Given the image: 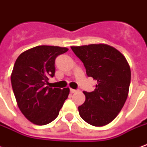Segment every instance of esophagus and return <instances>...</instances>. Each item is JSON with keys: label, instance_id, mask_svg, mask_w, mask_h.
I'll return each mask as SVG.
<instances>
[{"label": "esophagus", "instance_id": "34e87169", "mask_svg": "<svg viewBox=\"0 0 147 147\" xmlns=\"http://www.w3.org/2000/svg\"><path fill=\"white\" fill-rule=\"evenodd\" d=\"M70 92L71 93H75L76 92H78V90H76V89H72V88H70Z\"/></svg>", "mask_w": 147, "mask_h": 147}]
</instances>
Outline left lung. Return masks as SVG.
I'll return each mask as SVG.
<instances>
[{"instance_id":"obj_1","label":"left lung","mask_w":147,"mask_h":147,"mask_svg":"<svg viewBox=\"0 0 147 147\" xmlns=\"http://www.w3.org/2000/svg\"><path fill=\"white\" fill-rule=\"evenodd\" d=\"M83 63L86 75L97 81L95 90L83 92L86 101L78 106L82 119L94 126H106L125 104L130 85V68L126 58L105 44L71 46Z\"/></svg>"}]
</instances>
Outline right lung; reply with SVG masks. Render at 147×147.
Masks as SVG:
<instances>
[{
    "label": "right lung",
    "instance_id": "add662e5",
    "mask_svg": "<svg viewBox=\"0 0 147 147\" xmlns=\"http://www.w3.org/2000/svg\"><path fill=\"white\" fill-rule=\"evenodd\" d=\"M69 49L41 45L24 51L17 59L11 76L17 103L30 122L42 126L55 119L69 94L63 89L46 86L55 72L57 56Z\"/></svg>",
    "mask_w": 147,
    "mask_h": 147
}]
</instances>
